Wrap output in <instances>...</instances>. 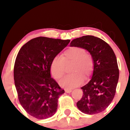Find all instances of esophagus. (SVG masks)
<instances>
[{
  "instance_id": "obj_1",
  "label": "esophagus",
  "mask_w": 130,
  "mask_h": 130,
  "mask_svg": "<svg viewBox=\"0 0 130 130\" xmlns=\"http://www.w3.org/2000/svg\"><path fill=\"white\" fill-rule=\"evenodd\" d=\"M72 90H70V89H66L65 90V92L66 93H70V92H72Z\"/></svg>"
}]
</instances>
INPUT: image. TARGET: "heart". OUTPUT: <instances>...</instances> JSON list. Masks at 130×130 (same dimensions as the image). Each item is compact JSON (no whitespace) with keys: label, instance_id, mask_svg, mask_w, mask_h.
Instances as JSON below:
<instances>
[{"label":"heart","instance_id":"heart-1","mask_svg":"<svg viewBox=\"0 0 130 130\" xmlns=\"http://www.w3.org/2000/svg\"><path fill=\"white\" fill-rule=\"evenodd\" d=\"M72 63L70 72L72 74L60 81V86L65 89L79 86L83 79L88 80L92 74L94 61L92 56L86 53V50L79 47H70L64 51L61 57L56 56L50 64V72L55 79L59 80L64 75L65 64Z\"/></svg>","mask_w":130,"mask_h":130}]
</instances>
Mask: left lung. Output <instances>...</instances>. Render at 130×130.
Masks as SVG:
<instances>
[{"label": "left lung", "instance_id": "1", "mask_svg": "<svg viewBox=\"0 0 130 130\" xmlns=\"http://www.w3.org/2000/svg\"><path fill=\"white\" fill-rule=\"evenodd\" d=\"M70 45L86 50L94 61L92 78L81 88L83 94L77 108L86 114L100 113L109 105L116 92L119 70L115 53L109 44L92 35L74 39Z\"/></svg>", "mask_w": 130, "mask_h": 130}]
</instances>
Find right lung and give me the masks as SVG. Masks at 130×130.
Instances as JSON below:
<instances>
[{"label":"right lung","mask_w":130,"mask_h":130,"mask_svg":"<svg viewBox=\"0 0 130 130\" xmlns=\"http://www.w3.org/2000/svg\"><path fill=\"white\" fill-rule=\"evenodd\" d=\"M70 41L40 37L19 50L14 66L15 85L19 102L32 117L42 120L56 112L58 98L64 90L51 77L50 64Z\"/></svg>","instance_id":"obj_1"}]
</instances>
